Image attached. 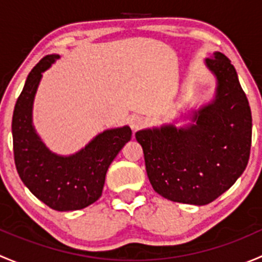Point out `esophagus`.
Returning <instances> with one entry per match:
<instances>
[{
  "label": "esophagus",
  "instance_id": "1",
  "mask_svg": "<svg viewBox=\"0 0 262 262\" xmlns=\"http://www.w3.org/2000/svg\"><path fill=\"white\" fill-rule=\"evenodd\" d=\"M129 124H130L133 130H137V129L142 128L144 125V119L139 115H132L129 118Z\"/></svg>",
  "mask_w": 262,
  "mask_h": 262
}]
</instances>
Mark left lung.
<instances>
[{
  "label": "left lung",
  "mask_w": 262,
  "mask_h": 262,
  "mask_svg": "<svg viewBox=\"0 0 262 262\" xmlns=\"http://www.w3.org/2000/svg\"><path fill=\"white\" fill-rule=\"evenodd\" d=\"M205 66L215 77L212 101L191 110L184 126L138 130L153 190L171 202L205 205L229 189L247 166L252 116L231 60L214 52Z\"/></svg>",
  "instance_id": "left-lung-1"
}]
</instances>
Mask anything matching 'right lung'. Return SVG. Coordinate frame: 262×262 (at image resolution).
<instances>
[{"instance_id":"right-lung-1","label":"right lung","mask_w":262,"mask_h":262,"mask_svg":"<svg viewBox=\"0 0 262 262\" xmlns=\"http://www.w3.org/2000/svg\"><path fill=\"white\" fill-rule=\"evenodd\" d=\"M59 58L46 55L31 70L12 115L15 165L25 186L58 212L89 207L102 194L110 163L132 138L128 125L101 132L78 152L57 155L46 146L33 124V105L43 72Z\"/></svg>"}]
</instances>
